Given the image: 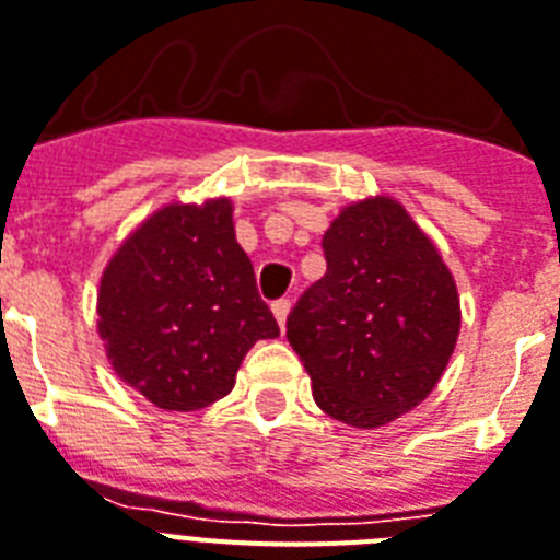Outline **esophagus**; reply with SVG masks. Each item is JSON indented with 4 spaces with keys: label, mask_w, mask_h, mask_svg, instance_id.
<instances>
[{
    "label": "esophagus",
    "mask_w": 560,
    "mask_h": 560,
    "mask_svg": "<svg viewBox=\"0 0 560 560\" xmlns=\"http://www.w3.org/2000/svg\"><path fill=\"white\" fill-rule=\"evenodd\" d=\"M271 312H275L277 323H280V329L285 326V320H289V312H291V300L289 298H280L271 303Z\"/></svg>",
    "instance_id": "obj_1"
}]
</instances>
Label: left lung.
I'll return each instance as SVG.
<instances>
[{
    "label": "left lung",
    "instance_id": "8db88e82",
    "mask_svg": "<svg viewBox=\"0 0 560 560\" xmlns=\"http://www.w3.org/2000/svg\"><path fill=\"white\" fill-rule=\"evenodd\" d=\"M323 254L326 275L291 308L285 337L323 412L386 427L441 381L460 331L457 285L392 197L346 206L323 234Z\"/></svg>",
    "mask_w": 560,
    "mask_h": 560
}]
</instances>
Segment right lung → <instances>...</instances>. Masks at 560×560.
I'll return each instance as SVG.
<instances>
[{
	"label": "right lung",
	"mask_w": 560,
	"mask_h": 560,
	"mask_svg": "<svg viewBox=\"0 0 560 560\" xmlns=\"http://www.w3.org/2000/svg\"><path fill=\"white\" fill-rule=\"evenodd\" d=\"M231 211L229 197L168 202L128 234L100 280L96 329L110 366L165 412L229 395L248 349L280 335Z\"/></svg>",
	"instance_id": "obj_1"
}]
</instances>
